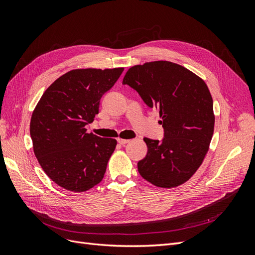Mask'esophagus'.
I'll return each mask as SVG.
<instances>
[{"instance_id": "1", "label": "esophagus", "mask_w": 255, "mask_h": 255, "mask_svg": "<svg viewBox=\"0 0 255 255\" xmlns=\"http://www.w3.org/2000/svg\"><path fill=\"white\" fill-rule=\"evenodd\" d=\"M128 141H129L128 139H122V138H118V142H119L120 144H122V145L127 144Z\"/></svg>"}]
</instances>
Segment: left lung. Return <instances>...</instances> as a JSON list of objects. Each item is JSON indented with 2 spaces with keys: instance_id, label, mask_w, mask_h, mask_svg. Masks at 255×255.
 I'll list each match as a JSON object with an SVG mask.
<instances>
[{
  "instance_id": "obj_1",
  "label": "left lung",
  "mask_w": 255,
  "mask_h": 255,
  "mask_svg": "<svg viewBox=\"0 0 255 255\" xmlns=\"http://www.w3.org/2000/svg\"><path fill=\"white\" fill-rule=\"evenodd\" d=\"M122 84L159 112L163 141L144 137L148 153L138 161L139 174L160 188L187 182L203 163L214 134L213 98L205 82L185 67L156 60L130 67Z\"/></svg>"
}]
</instances>
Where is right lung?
<instances>
[{
	"label": "right lung",
	"mask_w": 255,
	"mask_h": 255,
	"mask_svg": "<svg viewBox=\"0 0 255 255\" xmlns=\"http://www.w3.org/2000/svg\"><path fill=\"white\" fill-rule=\"evenodd\" d=\"M123 70L74 69L54 81L37 103L29 125L34 153L58 186L83 192L103 180L117 140L87 133L85 126Z\"/></svg>",
	"instance_id": "obj_1"
}]
</instances>
